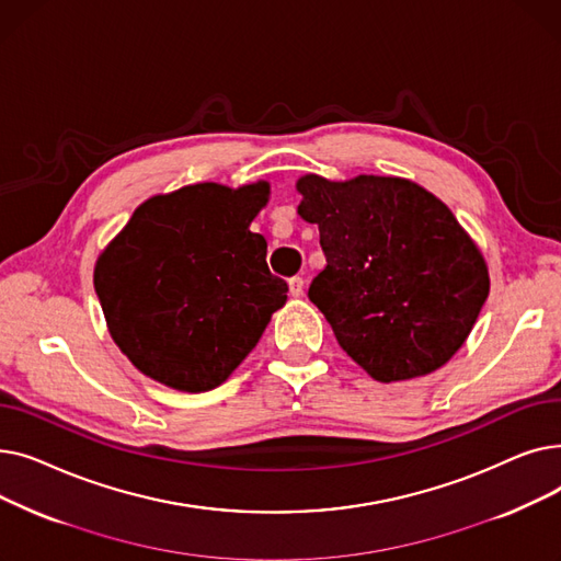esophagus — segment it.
<instances>
[{"mask_svg":"<svg viewBox=\"0 0 561 561\" xmlns=\"http://www.w3.org/2000/svg\"><path fill=\"white\" fill-rule=\"evenodd\" d=\"M302 288H305V279L302 277H290L288 279V290L293 298H300L302 296Z\"/></svg>","mask_w":561,"mask_h":561,"instance_id":"34e87169","label":"esophagus"}]
</instances>
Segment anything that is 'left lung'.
<instances>
[{
	"instance_id": "left-lung-1",
	"label": "left lung",
	"mask_w": 561,
	"mask_h": 561,
	"mask_svg": "<svg viewBox=\"0 0 561 561\" xmlns=\"http://www.w3.org/2000/svg\"><path fill=\"white\" fill-rule=\"evenodd\" d=\"M298 191L328 259L309 298L339 345L377 381L444 366L489 296L486 263L448 206L398 176L307 174Z\"/></svg>"
}]
</instances>
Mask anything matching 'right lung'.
I'll return each mask as SVG.
<instances>
[{"label":"right lung","instance_id":"1","mask_svg":"<svg viewBox=\"0 0 561 561\" xmlns=\"http://www.w3.org/2000/svg\"><path fill=\"white\" fill-rule=\"evenodd\" d=\"M268 184H195L142 202L95 265L108 332L165 387H220L259 343L288 284L265 263L250 222Z\"/></svg>","mask_w":561,"mask_h":561}]
</instances>
